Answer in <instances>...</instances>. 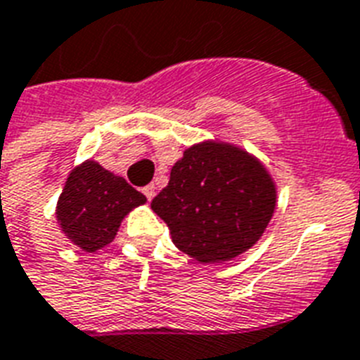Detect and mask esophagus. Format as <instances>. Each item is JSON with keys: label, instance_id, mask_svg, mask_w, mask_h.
Returning a JSON list of instances; mask_svg holds the SVG:
<instances>
[{"label": "esophagus", "instance_id": "1", "mask_svg": "<svg viewBox=\"0 0 360 360\" xmlns=\"http://www.w3.org/2000/svg\"><path fill=\"white\" fill-rule=\"evenodd\" d=\"M142 193H144V197H146L148 200L154 199V195H155L154 184H150V186H146V188H142Z\"/></svg>", "mask_w": 360, "mask_h": 360}]
</instances>
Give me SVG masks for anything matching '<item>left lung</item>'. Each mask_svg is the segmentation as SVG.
I'll return each instance as SVG.
<instances>
[{
  "instance_id": "obj_1",
  "label": "left lung",
  "mask_w": 360,
  "mask_h": 360,
  "mask_svg": "<svg viewBox=\"0 0 360 360\" xmlns=\"http://www.w3.org/2000/svg\"><path fill=\"white\" fill-rule=\"evenodd\" d=\"M276 208V186L244 150L200 142L171 169L152 210L171 231L178 250L199 263L235 259L263 236Z\"/></svg>"
}]
</instances>
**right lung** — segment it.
<instances>
[{
    "label": "right lung",
    "instance_id": "1",
    "mask_svg": "<svg viewBox=\"0 0 360 360\" xmlns=\"http://www.w3.org/2000/svg\"><path fill=\"white\" fill-rule=\"evenodd\" d=\"M146 197L96 161L75 167L61 191L56 218L61 231L82 252H96L114 240L122 219Z\"/></svg>",
    "mask_w": 360,
    "mask_h": 360
}]
</instances>
